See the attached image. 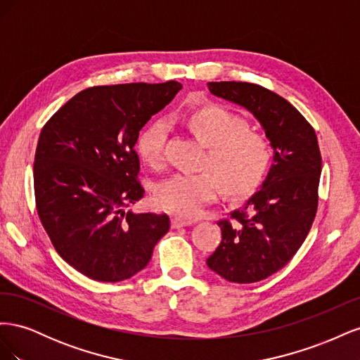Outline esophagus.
Segmentation results:
<instances>
[{"mask_svg":"<svg viewBox=\"0 0 360 360\" xmlns=\"http://www.w3.org/2000/svg\"><path fill=\"white\" fill-rule=\"evenodd\" d=\"M195 221L192 219H181V217L179 216H174L171 219V226L172 228H181V226H189V225H193Z\"/></svg>","mask_w":360,"mask_h":360,"instance_id":"1","label":"esophagus"}]
</instances>
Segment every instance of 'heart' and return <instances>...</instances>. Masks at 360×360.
<instances>
[{"label":"heart","mask_w":360,"mask_h":360,"mask_svg":"<svg viewBox=\"0 0 360 360\" xmlns=\"http://www.w3.org/2000/svg\"><path fill=\"white\" fill-rule=\"evenodd\" d=\"M188 123L201 143L209 147L201 172H177L162 180L155 191L159 207L183 217L197 216L216 198L219 184L234 198L248 197L264 181L274 160L270 141L248 130L246 120L221 105H205L195 110ZM169 124L158 118L141 130L136 139L139 156L150 165L163 159Z\"/></svg>","instance_id":"b5f03b06"}]
</instances>
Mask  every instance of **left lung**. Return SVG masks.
I'll list each match as a JSON object with an SVG mask.
<instances>
[{
    "instance_id": "8db88e82",
    "label": "left lung",
    "mask_w": 360,
    "mask_h": 360,
    "mask_svg": "<svg viewBox=\"0 0 360 360\" xmlns=\"http://www.w3.org/2000/svg\"><path fill=\"white\" fill-rule=\"evenodd\" d=\"M212 94L254 114L274 148L266 180L230 219L217 222L222 242L207 258L224 279L252 284L276 274L307 238L319 207L321 155L317 135L284 97L250 82H209Z\"/></svg>"
}]
</instances>
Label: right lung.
<instances>
[{
    "instance_id": "obj_1",
    "label": "right lung",
    "mask_w": 360,
    "mask_h": 360,
    "mask_svg": "<svg viewBox=\"0 0 360 360\" xmlns=\"http://www.w3.org/2000/svg\"><path fill=\"white\" fill-rule=\"evenodd\" d=\"M181 84L91 86L43 126L34 158L36 207L58 255L79 274L118 282L143 270L169 217L124 209L144 197L139 130Z\"/></svg>"
}]
</instances>
